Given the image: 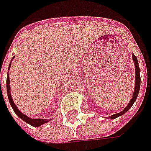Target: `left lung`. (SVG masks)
<instances>
[{
	"mask_svg": "<svg viewBox=\"0 0 151 151\" xmlns=\"http://www.w3.org/2000/svg\"><path fill=\"white\" fill-rule=\"evenodd\" d=\"M132 60H133V63H134V65H135V87H134V91H133V94H132V98L131 99V100L129 101L128 104L126 106L122 111L117 113V114H115V115H112L109 116V119H116L117 117L121 116L122 115H124L125 113L130 109L132 106V104H134V102L136 101L137 99V97L139 95V88H140V71H139V62H138V59L136 56L134 54L132 55Z\"/></svg>",
	"mask_w": 151,
	"mask_h": 151,
	"instance_id": "obj_1",
	"label": "left lung"
}]
</instances>
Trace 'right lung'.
<instances>
[{
  "mask_svg": "<svg viewBox=\"0 0 151 151\" xmlns=\"http://www.w3.org/2000/svg\"><path fill=\"white\" fill-rule=\"evenodd\" d=\"M14 58V57H13ZM13 58H12V60L13 59ZM11 63L9 64V67H8V70H10L11 68ZM6 92H7V97H8V100H9V103L11 104L12 108L13 109V111L15 112V114L18 116L19 117H20L24 122H25L28 124L31 125L32 127H40L42 125L45 124L47 122H48L49 121H51L52 119H32L30 117L27 116H25L24 113H22L19 109L18 107L16 106V104H14V102L12 100V98L11 96V92H10V80H9V76L7 75V77H6Z\"/></svg>",
  "mask_w": 151,
  "mask_h": 151,
  "instance_id": "right-lung-1",
  "label": "right lung"
}]
</instances>
